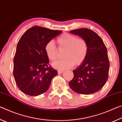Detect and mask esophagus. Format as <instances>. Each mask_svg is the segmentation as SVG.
Segmentation results:
<instances>
[{"mask_svg":"<svg viewBox=\"0 0 122 122\" xmlns=\"http://www.w3.org/2000/svg\"><path fill=\"white\" fill-rule=\"evenodd\" d=\"M63 72V71H59V70H58V71H57V73H58L59 74H61Z\"/></svg>","mask_w":122,"mask_h":122,"instance_id":"34e87169","label":"esophagus"}]
</instances>
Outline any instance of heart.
<instances>
[{
	"label": "heart",
	"instance_id": "b5f03b06",
	"mask_svg": "<svg viewBox=\"0 0 122 122\" xmlns=\"http://www.w3.org/2000/svg\"><path fill=\"white\" fill-rule=\"evenodd\" d=\"M60 48H65L64 59L58 60L53 64V67L59 71L71 68L74 65L78 66L83 62L88 53V44L82 38L69 33H64L57 39ZM45 51L48 59L54 61L57 57V48L52 40L45 45Z\"/></svg>",
	"mask_w": 122,
	"mask_h": 122
}]
</instances>
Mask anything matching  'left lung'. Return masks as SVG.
Segmentation results:
<instances>
[{
    "mask_svg": "<svg viewBox=\"0 0 122 122\" xmlns=\"http://www.w3.org/2000/svg\"><path fill=\"white\" fill-rule=\"evenodd\" d=\"M70 33L81 37L88 44L86 59L73 71L74 77L69 85L74 92L92 94L100 90L108 80L109 62L107 49L100 36L88 28H79Z\"/></svg>",
    "mask_w": 122,
    "mask_h": 122,
    "instance_id": "obj_1",
    "label": "left lung"
}]
</instances>
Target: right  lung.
Here are the masks:
<instances>
[{"mask_svg":"<svg viewBox=\"0 0 122 122\" xmlns=\"http://www.w3.org/2000/svg\"><path fill=\"white\" fill-rule=\"evenodd\" d=\"M61 30L34 26L20 38L13 61V75L18 87L24 94L36 96L45 93L57 71L48 66L45 45Z\"/></svg>","mask_w":122,"mask_h":122,"instance_id":"1","label":"right lung"}]
</instances>
